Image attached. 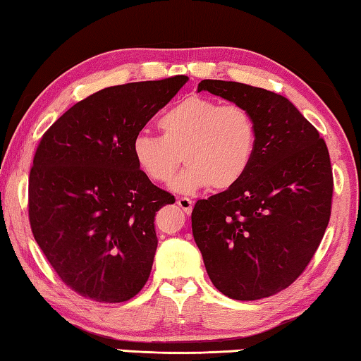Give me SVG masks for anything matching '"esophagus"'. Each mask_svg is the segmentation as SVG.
I'll return each mask as SVG.
<instances>
[{"label": "esophagus", "instance_id": "esophagus-1", "mask_svg": "<svg viewBox=\"0 0 361 361\" xmlns=\"http://www.w3.org/2000/svg\"><path fill=\"white\" fill-rule=\"evenodd\" d=\"M176 204L180 205V209L185 210V213H191V212H192L194 202H192L191 199H188V197H178V199H176Z\"/></svg>", "mask_w": 361, "mask_h": 361}]
</instances>
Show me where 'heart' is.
I'll return each instance as SVG.
<instances>
[{"label": "heart", "instance_id": "b5f03b06", "mask_svg": "<svg viewBox=\"0 0 361 361\" xmlns=\"http://www.w3.org/2000/svg\"><path fill=\"white\" fill-rule=\"evenodd\" d=\"M161 137L138 133L132 140V156L146 178L159 185L172 180L176 192L199 189H228L252 167L258 129L253 116L239 105H221L209 97L189 95L176 102L157 119Z\"/></svg>", "mask_w": 361, "mask_h": 361}]
</instances>
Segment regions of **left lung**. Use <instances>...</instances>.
<instances>
[{
	"label": "left lung",
	"instance_id": "left-lung-1",
	"mask_svg": "<svg viewBox=\"0 0 361 361\" xmlns=\"http://www.w3.org/2000/svg\"><path fill=\"white\" fill-rule=\"evenodd\" d=\"M197 90L245 108L258 145L237 185L194 205V240L223 295L272 296L301 276L325 234L333 197L326 143L283 95L218 79H204Z\"/></svg>",
	"mask_w": 361,
	"mask_h": 361
}]
</instances>
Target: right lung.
<instances>
[{
    "label": "right lung",
    "mask_w": 361,
    "mask_h": 361,
    "mask_svg": "<svg viewBox=\"0 0 361 361\" xmlns=\"http://www.w3.org/2000/svg\"><path fill=\"white\" fill-rule=\"evenodd\" d=\"M186 82L180 75L102 89L42 135L28 180L30 226L78 295L124 302L148 282L156 212L175 199L140 172L132 140Z\"/></svg>",
    "instance_id": "obj_1"
}]
</instances>
